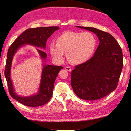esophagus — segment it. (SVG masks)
Here are the masks:
<instances>
[{
	"label": "esophagus",
	"mask_w": 131,
	"mask_h": 131,
	"mask_svg": "<svg viewBox=\"0 0 131 131\" xmlns=\"http://www.w3.org/2000/svg\"><path fill=\"white\" fill-rule=\"evenodd\" d=\"M65 69L66 70V71H71V68L70 67H69V66H66V67H65Z\"/></svg>",
	"instance_id": "34e87169"
}]
</instances>
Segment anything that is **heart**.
Returning <instances> with one entry per match:
<instances>
[{"label": "heart", "instance_id": "1", "mask_svg": "<svg viewBox=\"0 0 131 131\" xmlns=\"http://www.w3.org/2000/svg\"><path fill=\"white\" fill-rule=\"evenodd\" d=\"M57 44L52 43L50 50L52 58L61 62L66 52L67 58L73 64H81L92 56L96 45L95 36L90 32L68 31L63 33L56 40Z\"/></svg>", "mask_w": 131, "mask_h": 131}]
</instances>
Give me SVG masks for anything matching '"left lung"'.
Instances as JSON below:
<instances>
[{
    "label": "left lung",
    "mask_w": 131,
    "mask_h": 131,
    "mask_svg": "<svg viewBox=\"0 0 131 131\" xmlns=\"http://www.w3.org/2000/svg\"><path fill=\"white\" fill-rule=\"evenodd\" d=\"M76 27L95 33L99 44L90 59L72 71V88L81 99H99L117 88L123 66L122 48L107 32L91 27Z\"/></svg>",
    "instance_id": "left-lung-1"
}]
</instances>
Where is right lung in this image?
I'll list each match as a JSON object with an SVG mask.
<instances>
[{
	"label": "right lung",
	"mask_w": 131,
	"mask_h": 131,
	"mask_svg": "<svg viewBox=\"0 0 131 131\" xmlns=\"http://www.w3.org/2000/svg\"><path fill=\"white\" fill-rule=\"evenodd\" d=\"M58 29H59L58 26L40 27L27 29L13 41L8 48L5 69V76L7 83L9 93L13 99L24 105L29 107H37L48 103L52 96L54 82L58 74L63 67L44 64L42 65L38 92L31 96H19L16 93L11 78V70L13 57L18 50L25 45H32L45 49L47 39ZM36 50L42 61H45L47 57L46 53L38 48H36Z\"/></svg>",
	"instance_id": "add662e5"
}]
</instances>
